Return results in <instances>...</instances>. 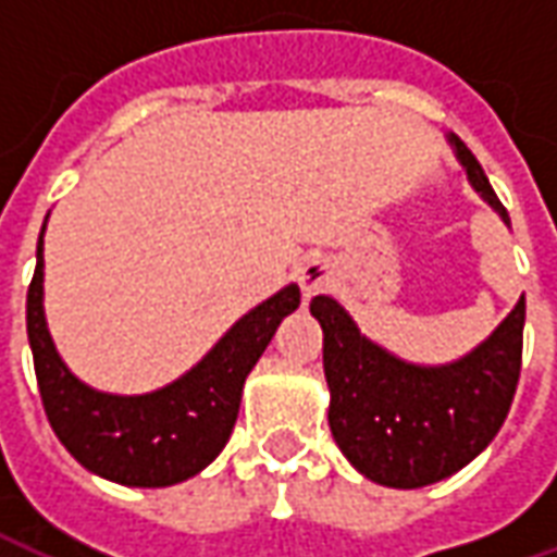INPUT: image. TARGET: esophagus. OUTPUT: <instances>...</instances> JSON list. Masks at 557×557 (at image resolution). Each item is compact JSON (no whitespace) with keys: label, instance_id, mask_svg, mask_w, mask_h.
Returning <instances> with one entry per match:
<instances>
[{"label":"esophagus","instance_id":"1","mask_svg":"<svg viewBox=\"0 0 557 557\" xmlns=\"http://www.w3.org/2000/svg\"><path fill=\"white\" fill-rule=\"evenodd\" d=\"M295 280L301 286V295L310 301L313 295L325 292L331 283H334V268L327 265V259H307L298 271H295Z\"/></svg>","mask_w":557,"mask_h":557}]
</instances>
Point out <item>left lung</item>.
<instances>
[{
	"label": "left lung",
	"mask_w": 557,
	"mask_h": 557,
	"mask_svg": "<svg viewBox=\"0 0 557 557\" xmlns=\"http://www.w3.org/2000/svg\"><path fill=\"white\" fill-rule=\"evenodd\" d=\"M447 143L480 199L510 226L478 158L454 134ZM310 313L325 334L327 423L343 456L367 480L394 490L430 486L466 468L498 435L519 385L525 295L478 349L438 367L403 361L363 337L327 295H315Z\"/></svg>",
	"instance_id": "obj_1"
}]
</instances>
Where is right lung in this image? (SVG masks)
Here are the masks:
<instances>
[{
  "instance_id": "obj_1",
  "label": "right lung",
  "mask_w": 557,
  "mask_h": 557,
  "mask_svg": "<svg viewBox=\"0 0 557 557\" xmlns=\"http://www.w3.org/2000/svg\"><path fill=\"white\" fill-rule=\"evenodd\" d=\"M44 230L26 295V331L44 411L59 442L91 474L122 486L154 490L199 474L230 442L244 382L277 334L280 322L298 310L301 289L289 283L244 313L202 361L170 385L134 397L103 394L67 370L47 331Z\"/></svg>"
}]
</instances>
